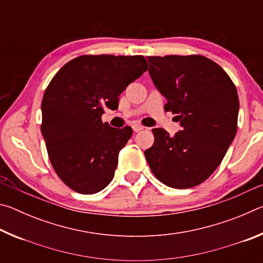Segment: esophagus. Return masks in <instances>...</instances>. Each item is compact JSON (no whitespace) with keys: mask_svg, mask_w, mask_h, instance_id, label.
I'll return each instance as SVG.
<instances>
[{"mask_svg":"<svg viewBox=\"0 0 263 263\" xmlns=\"http://www.w3.org/2000/svg\"><path fill=\"white\" fill-rule=\"evenodd\" d=\"M132 128H133V131H135V132H140L141 130H144V126L137 125V124H136V125L132 126Z\"/></svg>","mask_w":263,"mask_h":263,"instance_id":"esophagus-1","label":"esophagus"}]
</instances>
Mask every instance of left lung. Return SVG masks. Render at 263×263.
I'll list each match as a JSON object with an SVG mask.
<instances>
[{"instance_id":"8db88e82","label":"left lung","mask_w":263,"mask_h":263,"mask_svg":"<svg viewBox=\"0 0 263 263\" xmlns=\"http://www.w3.org/2000/svg\"><path fill=\"white\" fill-rule=\"evenodd\" d=\"M148 73L181 131L153 128L145 151L151 171L175 189L201 184L219 166L237 135L239 99L232 80L203 55L148 57Z\"/></svg>"}]
</instances>
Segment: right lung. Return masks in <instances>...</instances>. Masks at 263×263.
I'll return each instance as SVG.
<instances>
[{
  "instance_id": "right-lung-1",
  "label": "right lung",
  "mask_w": 263,
  "mask_h": 263,
  "mask_svg": "<svg viewBox=\"0 0 263 263\" xmlns=\"http://www.w3.org/2000/svg\"><path fill=\"white\" fill-rule=\"evenodd\" d=\"M147 69L142 55H81L58 72L44 92L42 133L58 176L79 194L103 190L114 179L118 154L132 128L102 122L104 109Z\"/></svg>"
}]
</instances>
